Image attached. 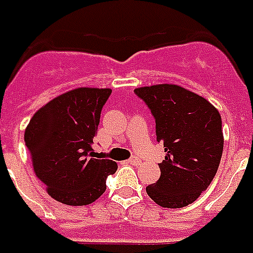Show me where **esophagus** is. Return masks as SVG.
<instances>
[{"mask_svg":"<svg viewBox=\"0 0 253 253\" xmlns=\"http://www.w3.org/2000/svg\"><path fill=\"white\" fill-rule=\"evenodd\" d=\"M128 163H130V165L137 166V165H139V163H141V159L137 158V157H132V158L128 159Z\"/></svg>","mask_w":253,"mask_h":253,"instance_id":"esophagus-1","label":"esophagus"}]
</instances>
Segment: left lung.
<instances>
[{
    "label": "left lung",
    "mask_w": 253,
    "mask_h": 253,
    "mask_svg": "<svg viewBox=\"0 0 253 253\" xmlns=\"http://www.w3.org/2000/svg\"><path fill=\"white\" fill-rule=\"evenodd\" d=\"M134 92L154 115L157 141L166 153L161 177L147 185V195L163 208L187 207L217 172L223 151L221 115L209 100L179 84H153Z\"/></svg>",
    "instance_id": "left-lung-1"
}]
</instances>
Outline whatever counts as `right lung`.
Masks as SVG:
<instances>
[{"label": "right lung", "instance_id": "add662e5", "mask_svg": "<svg viewBox=\"0 0 253 253\" xmlns=\"http://www.w3.org/2000/svg\"><path fill=\"white\" fill-rule=\"evenodd\" d=\"M111 88L77 87L36 111L24 130V142L36 176L58 203L84 207L106 192L117 163L98 159L92 143Z\"/></svg>", "mask_w": 253, "mask_h": 253}]
</instances>
